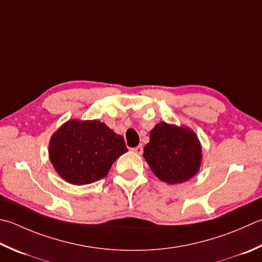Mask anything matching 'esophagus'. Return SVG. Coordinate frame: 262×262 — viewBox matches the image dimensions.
<instances>
[{
	"label": "esophagus",
	"mask_w": 262,
	"mask_h": 262,
	"mask_svg": "<svg viewBox=\"0 0 262 262\" xmlns=\"http://www.w3.org/2000/svg\"><path fill=\"white\" fill-rule=\"evenodd\" d=\"M133 151L136 152L137 155H142V153H143V145L141 144V145H138V146L134 147V148H133Z\"/></svg>",
	"instance_id": "1"
}]
</instances>
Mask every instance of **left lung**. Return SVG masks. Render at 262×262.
Segmentation results:
<instances>
[{
    "label": "left lung",
    "mask_w": 262,
    "mask_h": 262,
    "mask_svg": "<svg viewBox=\"0 0 262 262\" xmlns=\"http://www.w3.org/2000/svg\"><path fill=\"white\" fill-rule=\"evenodd\" d=\"M201 152L198 136L191 129L160 122L151 130L143 157L159 179L177 184L198 172Z\"/></svg>",
    "instance_id": "obj_1"
}]
</instances>
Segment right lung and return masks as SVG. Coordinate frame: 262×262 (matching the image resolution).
<instances>
[{
    "label": "right lung",
    "mask_w": 262,
    "mask_h": 262,
    "mask_svg": "<svg viewBox=\"0 0 262 262\" xmlns=\"http://www.w3.org/2000/svg\"><path fill=\"white\" fill-rule=\"evenodd\" d=\"M128 151L121 135L97 120H69L51 138L50 160L64 181L85 185L104 178Z\"/></svg>",
    "instance_id": "obj_1"
}]
</instances>
